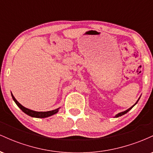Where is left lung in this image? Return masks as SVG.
Here are the masks:
<instances>
[{"mask_svg":"<svg viewBox=\"0 0 153 153\" xmlns=\"http://www.w3.org/2000/svg\"><path fill=\"white\" fill-rule=\"evenodd\" d=\"M139 99L137 100V102H136V103H135V104H137V102H138ZM135 104H134V105H135ZM134 105H133V106H131V107H130V108H128V109H127V110L124 111H123V112H121V113H119V114H117V115H116V117H121V116H122V115L125 114H127V112H128V111H129V110H131V108H133V106H134Z\"/></svg>","mask_w":153,"mask_h":153,"instance_id":"left-lung-1","label":"left lung"}]
</instances>
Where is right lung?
Instances as JSON below:
<instances>
[{
	"mask_svg": "<svg viewBox=\"0 0 153 153\" xmlns=\"http://www.w3.org/2000/svg\"><path fill=\"white\" fill-rule=\"evenodd\" d=\"M11 96H12V98H13V101H14L15 103H16L17 106H18L19 108L22 109V111H23L24 113L26 114L27 115L30 116V117H35V118H46V117H50V116L54 115V114L57 113L59 111V108H57V109L50 111H35L30 110V109H29V108H25L24 106H23L21 103H19L18 101H17V100L15 99L14 96H13V95L12 94H11Z\"/></svg>",
	"mask_w": 153,
	"mask_h": 153,
	"instance_id": "right-lung-1",
	"label": "right lung"
}]
</instances>
